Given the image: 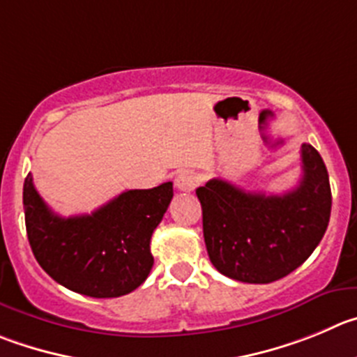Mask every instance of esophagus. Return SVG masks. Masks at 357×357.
I'll return each mask as SVG.
<instances>
[{"instance_id": "esophagus-1", "label": "esophagus", "mask_w": 357, "mask_h": 357, "mask_svg": "<svg viewBox=\"0 0 357 357\" xmlns=\"http://www.w3.org/2000/svg\"><path fill=\"white\" fill-rule=\"evenodd\" d=\"M199 185V176L194 171H181L176 176V188L179 192H194Z\"/></svg>"}]
</instances>
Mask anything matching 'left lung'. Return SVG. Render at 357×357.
Wrapping results in <instances>:
<instances>
[{"label":"left lung","instance_id":"obj_1","mask_svg":"<svg viewBox=\"0 0 357 357\" xmlns=\"http://www.w3.org/2000/svg\"><path fill=\"white\" fill-rule=\"evenodd\" d=\"M301 181L284 195L245 192L220 178L195 190L209 261L222 275L271 284L317 248L331 215V186L314 146H301Z\"/></svg>","mask_w":357,"mask_h":357}]
</instances>
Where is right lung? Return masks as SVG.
<instances>
[{"label": "right lung", "instance_id": "1", "mask_svg": "<svg viewBox=\"0 0 357 357\" xmlns=\"http://www.w3.org/2000/svg\"><path fill=\"white\" fill-rule=\"evenodd\" d=\"M174 195L172 183L126 190L91 215L59 216L24 179L26 232L42 269L63 287L89 298L135 291L153 268V231Z\"/></svg>", "mask_w": 357, "mask_h": 357}]
</instances>
